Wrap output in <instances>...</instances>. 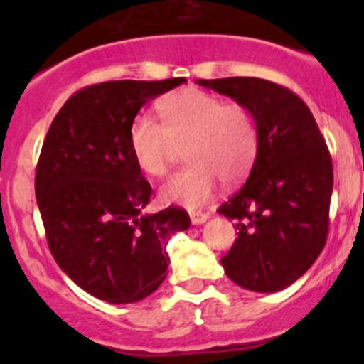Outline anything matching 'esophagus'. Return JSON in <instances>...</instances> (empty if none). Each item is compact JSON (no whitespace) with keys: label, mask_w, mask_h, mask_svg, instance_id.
Listing matches in <instances>:
<instances>
[{"label":"esophagus","mask_w":364,"mask_h":364,"mask_svg":"<svg viewBox=\"0 0 364 364\" xmlns=\"http://www.w3.org/2000/svg\"><path fill=\"white\" fill-rule=\"evenodd\" d=\"M189 217H191L193 224H195V226H198V224H204V222L210 218V215L202 213V211H191V213H189Z\"/></svg>","instance_id":"1"}]
</instances>
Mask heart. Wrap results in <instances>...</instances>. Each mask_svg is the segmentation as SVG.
I'll return each mask as SVG.
<instances>
[{"mask_svg": "<svg viewBox=\"0 0 364 364\" xmlns=\"http://www.w3.org/2000/svg\"><path fill=\"white\" fill-rule=\"evenodd\" d=\"M159 122L147 112L134 117L129 146L136 166L151 176H164L186 146L189 164L162 188L167 202L197 208L210 200L222 182L247 175L259 149L255 118L244 105L228 104L200 89H182L159 102Z\"/></svg>", "mask_w": 364, "mask_h": 364, "instance_id": "1", "label": "heart"}]
</instances>
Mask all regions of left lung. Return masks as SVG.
Here are the masks:
<instances>
[{"instance_id": "8db88e82", "label": "left lung", "mask_w": 364, "mask_h": 364, "mask_svg": "<svg viewBox=\"0 0 364 364\" xmlns=\"http://www.w3.org/2000/svg\"><path fill=\"white\" fill-rule=\"evenodd\" d=\"M255 118L259 149L246 184L218 208L239 237L220 259L228 277L260 294L294 284L323 252L330 226L333 166L308 105L260 78L198 80Z\"/></svg>"}]
</instances>
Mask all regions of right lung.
I'll return each instance as SVG.
<instances>
[{"mask_svg":"<svg viewBox=\"0 0 364 364\" xmlns=\"http://www.w3.org/2000/svg\"><path fill=\"white\" fill-rule=\"evenodd\" d=\"M186 78L96 83L60 109L36 166V202L58 266L87 294L112 304L146 299L167 275V240L188 230L176 205L154 215L134 162L129 127L151 98Z\"/></svg>","mask_w":364,"mask_h":364,"instance_id":"right-lung-1","label":"right lung"}]
</instances>
